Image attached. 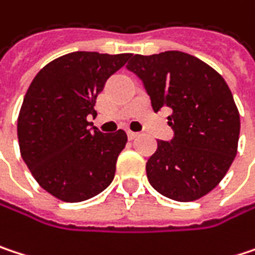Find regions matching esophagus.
<instances>
[{
    "label": "esophagus",
    "instance_id": "esophagus-1",
    "mask_svg": "<svg viewBox=\"0 0 255 255\" xmlns=\"http://www.w3.org/2000/svg\"><path fill=\"white\" fill-rule=\"evenodd\" d=\"M127 134H128V138H129V140H134V138L138 135V132H134V131H131V129H128Z\"/></svg>",
    "mask_w": 255,
    "mask_h": 255
}]
</instances>
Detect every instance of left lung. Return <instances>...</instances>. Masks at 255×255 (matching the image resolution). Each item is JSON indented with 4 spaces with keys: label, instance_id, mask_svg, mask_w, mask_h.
<instances>
[{
    "label": "left lung",
    "instance_id": "1",
    "mask_svg": "<svg viewBox=\"0 0 255 255\" xmlns=\"http://www.w3.org/2000/svg\"><path fill=\"white\" fill-rule=\"evenodd\" d=\"M127 68L143 81L154 112L169 108L171 141L157 140L146 163L150 185L176 201L210 193L231 168L240 138V112L216 70L190 54L132 55Z\"/></svg>",
    "mask_w": 255,
    "mask_h": 255
}]
</instances>
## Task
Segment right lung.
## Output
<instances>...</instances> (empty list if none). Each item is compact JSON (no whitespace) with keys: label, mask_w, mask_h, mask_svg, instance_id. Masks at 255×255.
<instances>
[{"label":"right lung","mask_w":255,"mask_h":255,"mask_svg":"<svg viewBox=\"0 0 255 255\" xmlns=\"http://www.w3.org/2000/svg\"><path fill=\"white\" fill-rule=\"evenodd\" d=\"M131 54L71 52L46 64L30 83L17 120L20 153L51 196L79 203L98 196L115 176L127 134L101 132L89 115L106 80Z\"/></svg>","instance_id":"add662e5"}]
</instances>
